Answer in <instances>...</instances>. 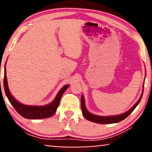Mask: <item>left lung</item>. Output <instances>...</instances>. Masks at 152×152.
I'll use <instances>...</instances> for the list:
<instances>
[{
	"label": "left lung",
	"mask_w": 152,
	"mask_h": 152,
	"mask_svg": "<svg viewBox=\"0 0 152 152\" xmlns=\"http://www.w3.org/2000/svg\"><path fill=\"white\" fill-rule=\"evenodd\" d=\"M142 94L141 95L140 99L135 104V105L133 107L132 109L126 111V113L119 115H114V116H98L93 115L92 113H90L87 111L84 104V99L83 95H82V99H81V107H82V111L84 117L88 120H90L91 122H95L97 124H111V123H116V122H119L130 115L132 112L135 109V108L137 107L139 102H140V99L142 98Z\"/></svg>",
	"instance_id": "left-lung-1"
}]
</instances>
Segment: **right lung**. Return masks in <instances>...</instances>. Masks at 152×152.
Wrapping results in <instances>:
<instances>
[{
	"label": "right lung",
	"instance_id": "obj_1",
	"mask_svg": "<svg viewBox=\"0 0 152 152\" xmlns=\"http://www.w3.org/2000/svg\"><path fill=\"white\" fill-rule=\"evenodd\" d=\"M4 90H5L6 96L9 99L10 102L11 103L16 111L20 114V115L25 118L28 119H43V118H47L51 117L57 111V107H59L60 99L62 95L68 88V85H66L62 88L59 92L58 93L56 96L55 100L48 105L42 106V107H36V106H27L24 105L16 101L14 97L10 93L9 88L7 86V75H6V70L5 68V72H4Z\"/></svg>",
	"mask_w": 152,
	"mask_h": 152
}]
</instances>
